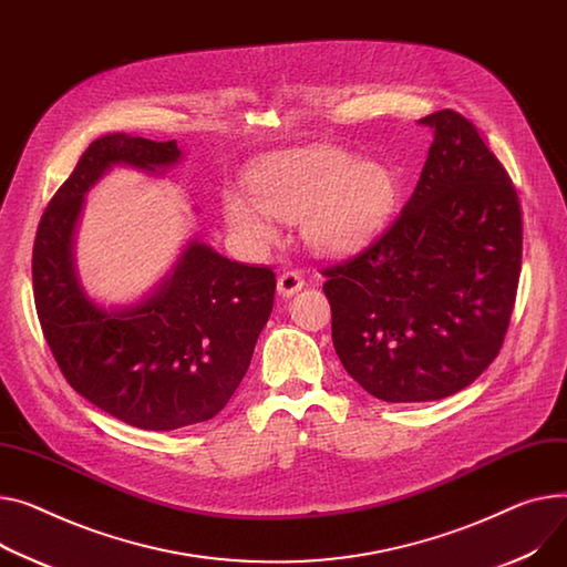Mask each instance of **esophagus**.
<instances>
[{
    "label": "esophagus",
    "mask_w": 567,
    "mask_h": 567,
    "mask_svg": "<svg viewBox=\"0 0 567 567\" xmlns=\"http://www.w3.org/2000/svg\"><path fill=\"white\" fill-rule=\"evenodd\" d=\"M303 285H306L303 278H300V274H296V271H285L282 276H278V293L282 298L293 296L296 291L303 289Z\"/></svg>",
    "instance_id": "obj_1"
}]
</instances>
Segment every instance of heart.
I'll return each mask as SVG.
<instances>
[{"label":"heart","mask_w":567,"mask_h":567,"mask_svg":"<svg viewBox=\"0 0 567 567\" xmlns=\"http://www.w3.org/2000/svg\"><path fill=\"white\" fill-rule=\"evenodd\" d=\"M250 192L228 188L223 216L248 248L278 241L280 218H303L306 241L326 255L367 244L396 203L394 173L373 159H355L334 145L278 150L250 171Z\"/></svg>","instance_id":"obj_1"}]
</instances>
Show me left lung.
<instances>
[{"instance_id":"left-lung-1","label":"left lung","mask_w":567,"mask_h":567,"mask_svg":"<svg viewBox=\"0 0 567 567\" xmlns=\"http://www.w3.org/2000/svg\"><path fill=\"white\" fill-rule=\"evenodd\" d=\"M414 194L360 255L326 269L332 344L388 403L437 401L502 349L522 267L517 192L476 127L444 109Z\"/></svg>"}]
</instances>
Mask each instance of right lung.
<instances>
[{
	"label": "right lung",
	"instance_id": "1",
	"mask_svg": "<svg viewBox=\"0 0 567 567\" xmlns=\"http://www.w3.org/2000/svg\"><path fill=\"white\" fill-rule=\"evenodd\" d=\"M175 141L104 134L48 205L33 241V298L72 390L130 426L175 431L212 420L248 371L274 310L276 276L188 239L166 276L132 303H100L74 261L84 198L113 168L164 177Z\"/></svg>",
	"mask_w": 567,
	"mask_h": 567
}]
</instances>
